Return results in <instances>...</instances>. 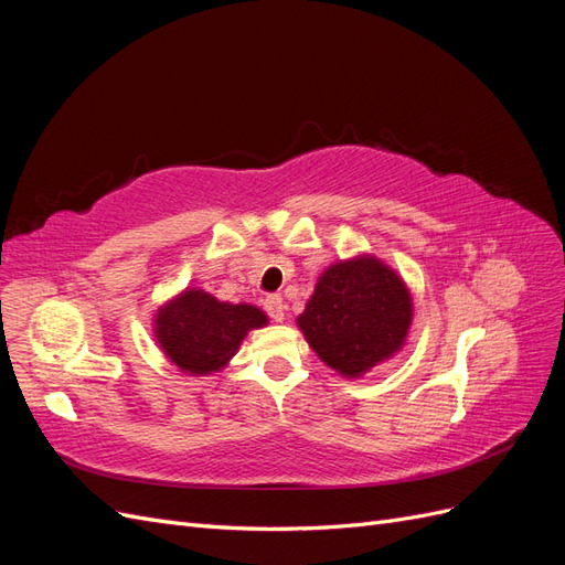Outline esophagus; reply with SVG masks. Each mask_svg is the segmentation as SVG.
<instances>
[{
  "label": "esophagus",
  "mask_w": 565,
  "mask_h": 565,
  "mask_svg": "<svg viewBox=\"0 0 565 565\" xmlns=\"http://www.w3.org/2000/svg\"><path fill=\"white\" fill-rule=\"evenodd\" d=\"M264 306H266V313H268L273 320H276V322H282V320H285V301H282V297L270 295V297H266Z\"/></svg>",
  "instance_id": "34e87169"
}]
</instances>
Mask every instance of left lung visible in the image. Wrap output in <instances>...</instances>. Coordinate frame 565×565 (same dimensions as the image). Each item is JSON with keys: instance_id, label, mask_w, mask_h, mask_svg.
Wrapping results in <instances>:
<instances>
[{"instance_id": "8db88e82", "label": "left lung", "mask_w": 565, "mask_h": 565, "mask_svg": "<svg viewBox=\"0 0 565 565\" xmlns=\"http://www.w3.org/2000/svg\"><path fill=\"white\" fill-rule=\"evenodd\" d=\"M409 324V287L396 268L370 252L324 268L297 318L320 361L347 380L391 361L405 347Z\"/></svg>"}]
</instances>
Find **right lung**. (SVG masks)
Masks as SVG:
<instances>
[{
  "label": "right lung",
  "instance_id": "add662e5",
  "mask_svg": "<svg viewBox=\"0 0 565 565\" xmlns=\"http://www.w3.org/2000/svg\"><path fill=\"white\" fill-rule=\"evenodd\" d=\"M266 324L259 306L221 301L200 287H185L152 313V337L179 372L207 377L226 370L243 339Z\"/></svg>",
  "mask_w": 565,
  "mask_h": 565
}]
</instances>
